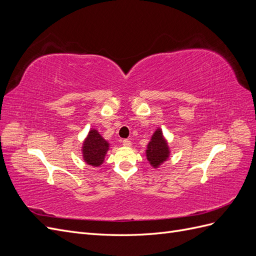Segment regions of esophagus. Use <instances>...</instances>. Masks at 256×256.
<instances>
[{"instance_id":"esophagus-1","label":"esophagus","mask_w":256,"mask_h":256,"mask_svg":"<svg viewBox=\"0 0 256 256\" xmlns=\"http://www.w3.org/2000/svg\"><path fill=\"white\" fill-rule=\"evenodd\" d=\"M122 145L126 147H130L131 146V142L129 140H122Z\"/></svg>"}]
</instances>
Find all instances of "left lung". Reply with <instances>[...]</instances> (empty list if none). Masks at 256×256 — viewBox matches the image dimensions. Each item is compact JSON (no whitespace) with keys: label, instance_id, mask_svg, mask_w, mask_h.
Masks as SVG:
<instances>
[{"label":"left lung","instance_id":"8db88e82","mask_svg":"<svg viewBox=\"0 0 256 256\" xmlns=\"http://www.w3.org/2000/svg\"><path fill=\"white\" fill-rule=\"evenodd\" d=\"M145 154L150 164L154 168H158L164 161L170 158L171 150H170L166 138L162 134V130L160 128H157L152 136L150 143L147 144Z\"/></svg>","mask_w":256,"mask_h":256}]
</instances>
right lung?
Here are the masks:
<instances>
[{
    "instance_id": "1",
    "label": "right lung",
    "mask_w": 256,
    "mask_h": 256,
    "mask_svg": "<svg viewBox=\"0 0 256 256\" xmlns=\"http://www.w3.org/2000/svg\"><path fill=\"white\" fill-rule=\"evenodd\" d=\"M110 143L102 138L97 129L92 128L82 143V157L85 164L92 166H100L104 161Z\"/></svg>"
}]
</instances>
